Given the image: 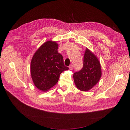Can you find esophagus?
I'll return each instance as SVG.
<instances>
[{"label":"esophagus","instance_id":"1","mask_svg":"<svg viewBox=\"0 0 130 130\" xmlns=\"http://www.w3.org/2000/svg\"><path fill=\"white\" fill-rule=\"evenodd\" d=\"M69 69H70V70H73V65H70V66H69Z\"/></svg>","mask_w":130,"mask_h":130}]
</instances>
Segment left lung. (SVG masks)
<instances>
[{
	"mask_svg": "<svg viewBox=\"0 0 130 130\" xmlns=\"http://www.w3.org/2000/svg\"><path fill=\"white\" fill-rule=\"evenodd\" d=\"M101 75L99 60L93 53L86 49L84 56L83 68L79 71L74 73L75 84L79 90L88 91L98 83Z\"/></svg>",
	"mask_w": 130,
	"mask_h": 130,
	"instance_id": "8db88e82",
	"label": "left lung"
}]
</instances>
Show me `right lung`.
Returning a JSON list of instances; mask_svg holds the SVG:
<instances>
[{
	"label": "right lung",
	"instance_id": "1",
	"mask_svg": "<svg viewBox=\"0 0 130 130\" xmlns=\"http://www.w3.org/2000/svg\"><path fill=\"white\" fill-rule=\"evenodd\" d=\"M58 44L48 41L34 55L30 64L33 82L39 90L46 91L58 82L60 75L69 69L65 66L63 56L58 53Z\"/></svg>",
	"mask_w": 130,
	"mask_h": 130
}]
</instances>
